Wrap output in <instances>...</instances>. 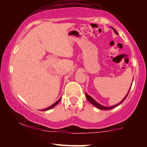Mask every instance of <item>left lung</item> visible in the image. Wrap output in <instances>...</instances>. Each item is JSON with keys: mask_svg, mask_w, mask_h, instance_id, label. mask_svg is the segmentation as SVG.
<instances>
[{"mask_svg": "<svg viewBox=\"0 0 147 147\" xmlns=\"http://www.w3.org/2000/svg\"><path fill=\"white\" fill-rule=\"evenodd\" d=\"M113 30H114V32H115V34H117V31H116L115 30V29H113ZM129 92H128V93H127V95H126V97H124V99H122V102H120L119 103H118V104H115V105H114V106H111V107H106V106H102L101 105V104H99V103H97V102H96V101L95 100V99H92V97H90V96H89L88 95V94L86 93V99H88V101L90 103H91V104H92V105L93 106H95L96 108H97V109H101V110H111V109H113V108H115V107H117V106H119V104H122V103L124 102V100H125L126 99V97H127V95H129Z\"/></svg>", "mask_w": 147, "mask_h": 147, "instance_id": "8db88e82", "label": "left lung"}]
</instances>
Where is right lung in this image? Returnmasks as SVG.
Segmentation results:
<instances>
[{
	"mask_svg": "<svg viewBox=\"0 0 147 147\" xmlns=\"http://www.w3.org/2000/svg\"><path fill=\"white\" fill-rule=\"evenodd\" d=\"M61 99V98H59V100H58V101H57V102H55V104H52V105H51V106H49V107H48V108H46V109H43V111H48V110H49V109H52V108H53V107H54V106H56V105H57V104H58V103L60 102Z\"/></svg>",
	"mask_w": 147,
	"mask_h": 147,
	"instance_id": "add662e5",
	"label": "right lung"
}]
</instances>
